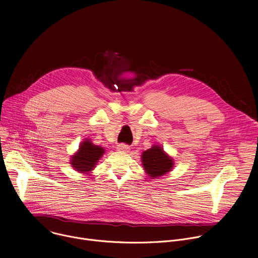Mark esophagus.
<instances>
[{
  "label": "esophagus",
  "instance_id": "esophagus-1",
  "mask_svg": "<svg viewBox=\"0 0 258 258\" xmlns=\"http://www.w3.org/2000/svg\"><path fill=\"white\" fill-rule=\"evenodd\" d=\"M117 149H118L119 151H128V150H130V147L126 146V145H124V144H119V145L117 146Z\"/></svg>",
  "mask_w": 258,
  "mask_h": 258
}]
</instances>
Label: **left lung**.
<instances>
[{"instance_id": "obj_1", "label": "left lung", "mask_w": 258, "mask_h": 258, "mask_svg": "<svg viewBox=\"0 0 258 258\" xmlns=\"http://www.w3.org/2000/svg\"><path fill=\"white\" fill-rule=\"evenodd\" d=\"M141 157L143 168L151 178H158L174 167L172 157L159 145H153L150 149L144 151Z\"/></svg>"}]
</instances>
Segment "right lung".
Masks as SVG:
<instances>
[{
  "label": "right lung",
  "instance_id": "add662e5",
  "mask_svg": "<svg viewBox=\"0 0 258 258\" xmlns=\"http://www.w3.org/2000/svg\"><path fill=\"white\" fill-rule=\"evenodd\" d=\"M104 153L105 149L103 147L93 144L91 139L86 138L80 144L79 150L71 156L70 164L76 171L90 174Z\"/></svg>",
  "mask_w": 258,
  "mask_h": 258
}]
</instances>
